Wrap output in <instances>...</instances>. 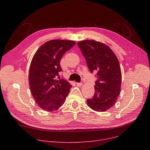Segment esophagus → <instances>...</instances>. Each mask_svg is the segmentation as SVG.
<instances>
[{
  "mask_svg": "<svg viewBox=\"0 0 150 150\" xmlns=\"http://www.w3.org/2000/svg\"><path fill=\"white\" fill-rule=\"evenodd\" d=\"M82 83H76L77 86H82Z\"/></svg>",
  "mask_w": 150,
  "mask_h": 150,
  "instance_id": "esophagus-1",
  "label": "esophagus"
}]
</instances>
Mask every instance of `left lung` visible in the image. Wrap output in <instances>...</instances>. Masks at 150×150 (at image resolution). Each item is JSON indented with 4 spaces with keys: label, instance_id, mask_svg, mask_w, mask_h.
I'll use <instances>...</instances> for the list:
<instances>
[{
    "label": "left lung",
    "instance_id": "left-lung-1",
    "mask_svg": "<svg viewBox=\"0 0 150 150\" xmlns=\"http://www.w3.org/2000/svg\"><path fill=\"white\" fill-rule=\"evenodd\" d=\"M90 72H97L95 93L87 104L93 111L105 112L117 100L121 89L122 72L116 55L106 44L94 40L77 43Z\"/></svg>",
    "mask_w": 150,
    "mask_h": 150
}]
</instances>
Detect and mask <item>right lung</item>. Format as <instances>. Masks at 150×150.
Returning <instances> with one entry per match:
<instances>
[{
    "instance_id": "add662e5",
    "label": "right lung",
    "mask_w": 150,
    "mask_h": 150,
    "mask_svg": "<svg viewBox=\"0 0 150 150\" xmlns=\"http://www.w3.org/2000/svg\"><path fill=\"white\" fill-rule=\"evenodd\" d=\"M75 44L70 40L49 41L39 47L31 60L28 75L31 93L39 106L46 111L58 110L72 87L66 80H57V76L62 71L61 59Z\"/></svg>"
}]
</instances>
